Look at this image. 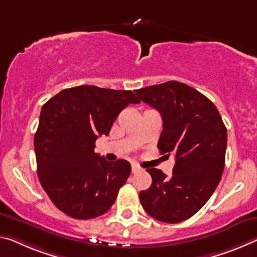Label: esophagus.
Instances as JSON below:
<instances>
[{"mask_svg": "<svg viewBox=\"0 0 257 257\" xmlns=\"http://www.w3.org/2000/svg\"><path fill=\"white\" fill-rule=\"evenodd\" d=\"M140 170H141V168H140V167H138L137 165H132V173H133V174L140 172Z\"/></svg>", "mask_w": 257, "mask_h": 257, "instance_id": "esophagus-1", "label": "esophagus"}]
</instances>
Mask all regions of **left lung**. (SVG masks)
<instances>
[{"instance_id": "obj_1", "label": "left lung", "mask_w": 257, "mask_h": 257, "mask_svg": "<svg viewBox=\"0 0 257 257\" xmlns=\"http://www.w3.org/2000/svg\"><path fill=\"white\" fill-rule=\"evenodd\" d=\"M135 92L161 114L158 149L175 154L172 177L160 169H146L152 184L140 192L141 203L158 221L183 222L202 208L221 181L226 128L213 101L187 84L168 81Z\"/></svg>"}]
</instances>
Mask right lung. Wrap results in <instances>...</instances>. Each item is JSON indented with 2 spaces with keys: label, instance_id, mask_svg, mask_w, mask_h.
<instances>
[{
  "label": "right lung",
  "instance_id": "right-lung-1",
  "mask_svg": "<svg viewBox=\"0 0 257 257\" xmlns=\"http://www.w3.org/2000/svg\"><path fill=\"white\" fill-rule=\"evenodd\" d=\"M138 103L130 90L79 85L64 89L43 105L34 136L38 176L63 213L90 219L115 202L132 166L127 160H105L95 152V142L108 135L122 109Z\"/></svg>",
  "mask_w": 257,
  "mask_h": 257
}]
</instances>
